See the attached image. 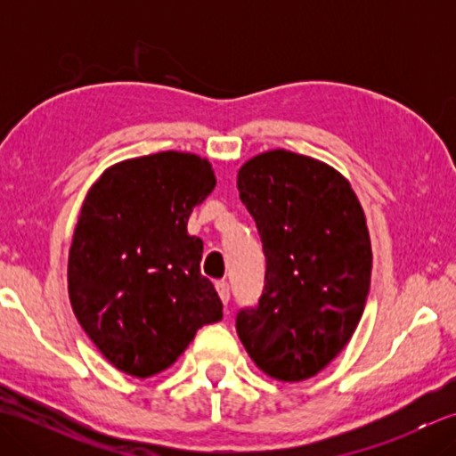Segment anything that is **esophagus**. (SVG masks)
I'll list each match as a JSON object with an SVG mask.
<instances>
[{"label": "esophagus", "instance_id": "obj_1", "mask_svg": "<svg viewBox=\"0 0 456 456\" xmlns=\"http://www.w3.org/2000/svg\"><path fill=\"white\" fill-rule=\"evenodd\" d=\"M216 288H217V294L221 297L223 304H229V297H231V292H229V284L225 282V280H219V282H216Z\"/></svg>", "mask_w": 456, "mask_h": 456}]
</instances>
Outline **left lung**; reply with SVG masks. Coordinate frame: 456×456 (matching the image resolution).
<instances>
[{
  "instance_id": "obj_1",
  "label": "left lung",
  "mask_w": 456,
  "mask_h": 456,
  "mask_svg": "<svg viewBox=\"0 0 456 456\" xmlns=\"http://www.w3.org/2000/svg\"><path fill=\"white\" fill-rule=\"evenodd\" d=\"M266 256L256 307L237 314V333L265 374L315 376L351 341L370 289L366 217L341 172L284 149L256 154L237 176Z\"/></svg>"
}]
</instances>
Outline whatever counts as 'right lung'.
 I'll return each mask as SVG.
<instances>
[{
  "label": "right lung",
  "mask_w": 456,
  "mask_h": 456,
  "mask_svg": "<svg viewBox=\"0 0 456 456\" xmlns=\"http://www.w3.org/2000/svg\"><path fill=\"white\" fill-rule=\"evenodd\" d=\"M216 188L211 164L167 151L113 164L86 196L68 255L74 315L118 370L149 378L223 317L200 273L191 209Z\"/></svg>",
  "instance_id": "add662e5"
}]
</instances>
